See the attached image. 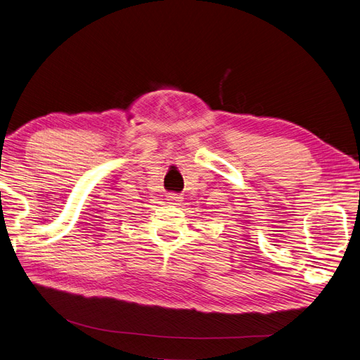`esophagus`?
Instances as JSON below:
<instances>
[{"label": "esophagus", "mask_w": 360, "mask_h": 360, "mask_svg": "<svg viewBox=\"0 0 360 360\" xmlns=\"http://www.w3.org/2000/svg\"><path fill=\"white\" fill-rule=\"evenodd\" d=\"M167 200L171 204H179L181 201V195H179V193H168L167 195Z\"/></svg>", "instance_id": "1"}]
</instances>
